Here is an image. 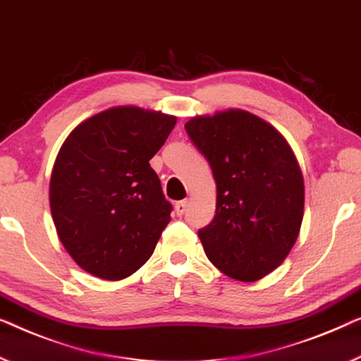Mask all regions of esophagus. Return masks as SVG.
I'll return each mask as SVG.
<instances>
[{
  "label": "esophagus",
  "mask_w": 361,
  "mask_h": 361,
  "mask_svg": "<svg viewBox=\"0 0 361 361\" xmlns=\"http://www.w3.org/2000/svg\"><path fill=\"white\" fill-rule=\"evenodd\" d=\"M186 207H188V199H183V201H178L175 204V212L176 215H183L186 212Z\"/></svg>",
  "instance_id": "1"
}]
</instances>
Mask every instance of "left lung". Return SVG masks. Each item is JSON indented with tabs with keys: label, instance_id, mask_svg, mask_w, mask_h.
<instances>
[{
	"label": "left lung",
	"instance_id": "left-lung-1",
	"mask_svg": "<svg viewBox=\"0 0 361 361\" xmlns=\"http://www.w3.org/2000/svg\"><path fill=\"white\" fill-rule=\"evenodd\" d=\"M185 129L217 186L215 217L197 232L204 252L225 276L259 281L298 238L305 207L298 160L276 128L245 110L192 116Z\"/></svg>",
	"mask_w": 361,
	"mask_h": 361
}]
</instances>
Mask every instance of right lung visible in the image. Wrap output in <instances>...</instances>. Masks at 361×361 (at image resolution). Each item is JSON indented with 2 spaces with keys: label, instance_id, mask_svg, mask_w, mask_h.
Returning <instances> with one entry per match:
<instances>
[{
  "label": "right lung",
  "instance_id": "obj_1",
  "mask_svg": "<svg viewBox=\"0 0 361 361\" xmlns=\"http://www.w3.org/2000/svg\"><path fill=\"white\" fill-rule=\"evenodd\" d=\"M176 116L113 106L69 133L50 178L58 238L74 262L105 281H121L146 264L171 204L149 160Z\"/></svg>",
  "mask_w": 361,
  "mask_h": 361
}]
</instances>
